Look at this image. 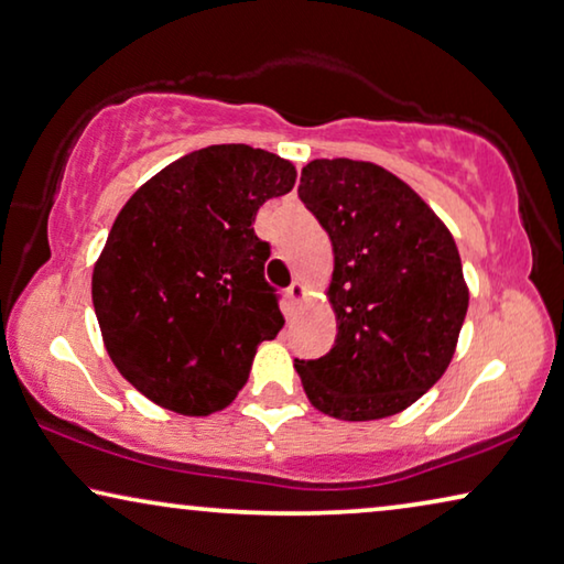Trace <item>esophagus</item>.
<instances>
[{
    "label": "esophagus",
    "instance_id": "1",
    "mask_svg": "<svg viewBox=\"0 0 564 564\" xmlns=\"http://www.w3.org/2000/svg\"><path fill=\"white\" fill-rule=\"evenodd\" d=\"M305 295H307V290H305V284L302 282H292L290 284V290H288V302L292 307H297L302 300H305Z\"/></svg>",
    "mask_w": 564,
    "mask_h": 564
}]
</instances>
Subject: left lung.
Segmentation results:
<instances>
[{"instance_id": "8db88e82", "label": "left lung", "mask_w": 564, "mask_h": 564, "mask_svg": "<svg viewBox=\"0 0 564 564\" xmlns=\"http://www.w3.org/2000/svg\"><path fill=\"white\" fill-rule=\"evenodd\" d=\"M300 200L333 243L330 354L295 369L310 404L366 422L406 410L453 361L468 284L453 234L404 181L373 162L313 160Z\"/></svg>"}]
</instances>
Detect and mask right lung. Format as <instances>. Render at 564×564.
Segmentation results:
<instances>
[{
	"label": "right lung",
	"instance_id": "1",
	"mask_svg": "<svg viewBox=\"0 0 564 564\" xmlns=\"http://www.w3.org/2000/svg\"><path fill=\"white\" fill-rule=\"evenodd\" d=\"M295 177L267 150L210 144L170 162L119 210L91 297L113 366L150 402L187 417L224 410L259 343L282 330L254 218Z\"/></svg>",
	"mask_w": 564,
	"mask_h": 564
}]
</instances>
